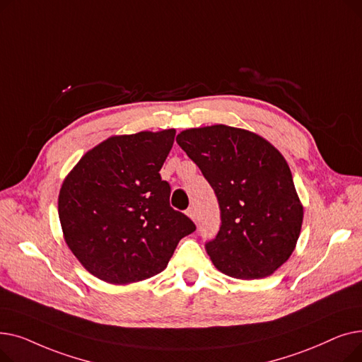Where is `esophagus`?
Instances as JSON below:
<instances>
[{
  "label": "esophagus",
  "instance_id": "obj_1",
  "mask_svg": "<svg viewBox=\"0 0 362 362\" xmlns=\"http://www.w3.org/2000/svg\"><path fill=\"white\" fill-rule=\"evenodd\" d=\"M186 214H187L189 217H191L194 221H197V210H195L194 206H189V208H187V211H186Z\"/></svg>",
  "mask_w": 362,
  "mask_h": 362
}]
</instances>
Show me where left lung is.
I'll return each mask as SVG.
<instances>
[{
	"label": "left lung",
	"instance_id": "obj_1",
	"mask_svg": "<svg viewBox=\"0 0 362 362\" xmlns=\"http://www.w3.org/2000/svg\"><path fill=\"white\" fill-rule=\"evenodd\" d=\"M176 142L214 189L221 226L205 243L216 269L242 280L273 274L292 255L303 218L291 168L257 133L214 124Z\"/></svg>",
	"mask_w": 362,
	"mask_h": 362
}]
</instances>
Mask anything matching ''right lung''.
Wrapping results in <instances>:
<instances>
[{
  "mask_svg": "<svg viewBox=\"0 0 362 362\" xmlns=\"http://www.w3.org/2000/svg\"><path fill=\"white\" fill-rule=\"evenodd\" d=\"M175 129L111 136L81 158L63 182L59 217L66 243L83 267L107 283L161 273L194 221L170 206L160 170Z\"/></svg>",
  "mask_w": 362,
  "mask_h": 362,
  "instance_id": "obj_1",
  "label": "right lung"
}]
</instances>
